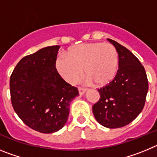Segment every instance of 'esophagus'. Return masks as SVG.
Returning <instances> with one entry per match:
<instances>
[{"instance_id":"1","label":"esophagus","mask_w":157,"mask_h":157,"mask_svg":"<svg viewBox=\"0 0 157 157\" xmlns=\"http://www.w3.org/2000/svg\"><path fill=\"white\" fill-rule=\"evenodd\" d=\"M78 93H79L80 95H82L86 90L85 88H82V87H78Z\"/></svg>"}]
</instances>
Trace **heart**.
Wrapping results in <instances>:
<instances>
[{
    "instance_id": "b5f03b06",
    "label": "heart",
    "mask_w": 157,
    "mask_h": 157,
    "mask_svg": "<svg viewBox=\"0 0 157 157\" xmlns=\"http://www.w3.org/2000/svg\"><path fill=\"white\" fill-rule=\"evenodd\" d=\"M119 65V55L110 43H82L68 48L65 54H59L56 67L66 82L75 83L82 75L88 82L97 86H105L115 78Z\"/></svg>"
}]
</instances>
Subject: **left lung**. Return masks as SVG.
<instances>
[{"label":"left lung","instance_id":"left-lung-1","mask_svg":"<svg viewBox=\"0 0 157 157\" xmlns=\"http://www.w3.org/2000/svg\"><path fill=\"white\" fill-rule=\"evenodd\" d=\"M119 55L116 77L98 89L99 101L93 105L94 117L108 128H120L135 119L145 106L149 82L139 59L126 47L108 38Z\"/></svg>","mask_w":157,"mask_h":157}]
</instances>
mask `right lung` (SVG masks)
Masks as SVG:
<instances>
[{"instance_id":"right-lung-1","label":"right lung","mask_w":157,"mask_h":157,"mask_svg":"<svg viewBox=\"0 0 157 157\" xmlns=\"http://www.w3.org/2000/svg\"><path fill=\"white\" fill-rule=\"evenodd\" d=\"M59 45L43 48L20 59L10 77L11 101L20 120L33 130L51 134L65 125L78 89L56 68Z\"/></svg>"}]
</instances>
